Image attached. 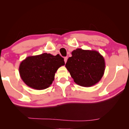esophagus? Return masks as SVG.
<instances>
[{
	"instance_id": "34e87169",
	"label": "esophagus",
	"mask_w": 129,
	"mask_h": 129,
	"mask_svg": "<svg viewBox=\"0 0 129 129\" xmlns=\"http://www.w3.org/2000/svg\"><path fill=\"white\" fill-rule=\"evenodd\" d=\"M67 60H68V57H64V62H65V63L67 62Z\"/></svg>"
}]
</instances>
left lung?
Listing matches in <instances>:
<instances>
[{"instance_id": "1", "label": "left lung", "mask_w": 129, "mask_h": 129, "mask_svg": "<svg viewBox=\"0 0 129 129\" xmlns=\"http://www.w3.org/2000/svg\"><path fill=\"white\" fill-rule=\"evenodd\" d=\"M72 55L65 67L76 84L90 87L101 80L105 69V62L99 52L77 48L72 52Z\"/></svg>"}]
</instances>
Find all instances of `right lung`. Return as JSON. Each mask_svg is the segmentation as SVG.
Returning <instances> with one entry per match:
<instances>
[{
    "mask_svg": "<svg viewBox=\"0 0 129 129\" xmlns=\"http://www.w3.org/2000/svg\"><path fill=\"white\" fill-rule=\"evenodd\" d=\"M65 65L59 54L53 56L44 53L26 57L20 62L19 71L20 77L28 86L36 90H43L51 86L55 73Z\"/></svg>",
    "mask_w": 129,
    "mask_h": 129,
    "instance_id": "obj_1",
    "label": "right lung"
}]
</instances>
